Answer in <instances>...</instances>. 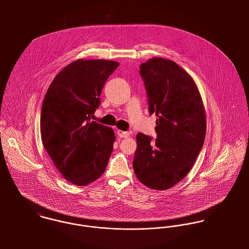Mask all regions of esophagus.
Listing matches in <instances>:
<instances>
[{
	"label": "esophagus",
	"instance_id": "esophagus-1",
	"mask_svg": "<svg viewBox=\"0 0 249 249\" xmlns=\"http://www.w3.org/2000/svg\"><path fill=\"white\" fill-rule=\"evenodd\" d=\"M117 134H118V136H119L120 138H127V137L130 135L129 132H127V131H123V130H120V129L117 130Z\"/></svg>",
	"mask_w": 249,
	"mask_h": 249
}]
</instances>
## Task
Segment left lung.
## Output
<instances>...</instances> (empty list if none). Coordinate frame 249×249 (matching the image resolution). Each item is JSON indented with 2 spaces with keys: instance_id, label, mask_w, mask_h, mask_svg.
<instances>
[{
  "instance_id": "left-lung-1",
  "label": "left lung",
  "mask_w": 249,
  "mask_h": 249,
  "mask_svg": "<svg viewBox=\"0 0 249 249\" xmlns=\"http://www.w3.org/2000/svg\"><path fill=\"white\" fill-rule=\"evenodd\" d=\"M140 69L157 138L137 134L133 169L142 184L163 191L193 168L205 139V110L195 80L173 60L153 57Z\"/></svg>"
}]
</instances>
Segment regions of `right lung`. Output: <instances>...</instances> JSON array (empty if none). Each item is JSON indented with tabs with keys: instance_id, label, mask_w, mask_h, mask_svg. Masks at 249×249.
Here are the masks:
<instances>
[{
	"instance_id": "right-lung-1",
	"label": "right lung",
	"mask_w": 249,
	"mask_h": 249,
	"mask_svg": "<svg viewBox=\"0 0 249 249\" xmlns=\"http://www.w3.org/2000/svg\"><path fill=\"white\" fill-rule=\"evenodd\" d=\"M117 61L77 59L59 71L43 101L41 137L53 165L66 180L86 186L106 171L113 151L112 128L92 121Z\"/></svg>"
}]
</instances>
